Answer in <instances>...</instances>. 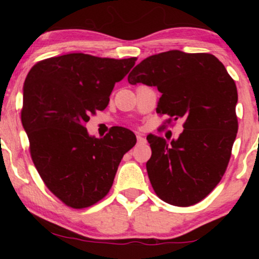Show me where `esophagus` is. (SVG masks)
Masks as SVG:
<instances>
[{"label":"esophagus","instance_id":"1","mask_svg":"<svg viewBox=\"0 0 259 259\" xmlns=\"http://www.w3.org/2000/svg\"><path fill=\"white\" fill-rule=\"evenodd\" d=\"M136 139H138V144H145V142H146V140H145V138L141 134H138V135H136Z\"/></svg>","mask_w":259,"mask_h":259}]
</instances>
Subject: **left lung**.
Segmentation results:
<instances>
[{
  "mask_svg": "<svg viewBox=\"0 0 259 259\" xmlns=\"http://www.w3.org/2000/svg\"><path fill=\"white\" fill-rule=\"evenodd\" d=\"M127 81L157 88V112L185 118L177 140L147 135L152 156L146 169L154 192L173 206L202 201L222 180L236 139L235 81L215 56L179 50L144 59Z\"/></svg>",
  "mask_w": 259,
  "mask_h": 259,
  "instance_id": "1",
  "label": "left lung"
}]
</instances>
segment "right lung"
<instances>
[{
    "mask_svg": "<svg viewBox=\"0 0 259 259\" xmlns=\"http://www.w3.org/2000/svg\"><path fill=\"white\" fill-rule=\"evenodd\" d=\"M135 61L68 53L38 62L26 75L22 124L32 162L67 206L85 208L102 200L123 156L136 144L126 127L114 126L101 139L85 127L90 114L108 106L115 82Z\"/></svg>",
    "mask_w": 259,
    "mask_h": 259,
    "instance_id": "right-lung-1",
    "label": "right lung"
}]
</instances>
